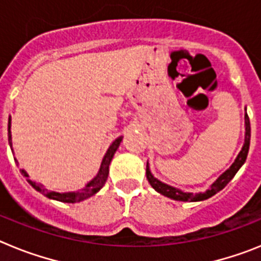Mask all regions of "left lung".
I'll return each mask as SVG.
<instances>
[{
  "label": "left lung",
  "mask_w": 261,
  "mask_h": 261,
  "mask_svg": "<svg viewBox=\"0 0 261 261\" xmlns=\"http://www.w3.org/2000/svg\"><path fill=\"white\" fill-rule=\"evenodd\" d=\"M244 144L242 146V150L239 151L238 156L235 158L234 163L230 166L227 170H226L223 174H221L220 176L217 177V180L214 181L211 186V188L205 191V192H199V193H192V192H184V191L179 190V188H175L172 186H168V184L163 183V181L158 180L150 171V166L149 162L146 163V177L150 186L153 187L154 190L156 191L161 195L166 196L168 199L175 200V201H188V202H195V201H204V200L209 199L212 196L216 195L217 192H220L221 190H223L227 183L231 180L232 177L235 176V174L239 171V168L244 165L246 162V158H247L248 149H250V140H251V126H250V119H248V115L246 112L244 115Z\"/></svg>",
  "instance_id": "1"
}]
</instances>
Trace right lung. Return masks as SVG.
I'll return each mask as SVG.
<instances>
[{"instance_id":"right-lung-1","label":"right lung","mask_w":261,"mask_h":261,"mask_svg":"<svg viewBox=\"0 0 261 261\" xmlns=\"http://www.w3.org/2000/svg\"><path fill=\"white\" fill-rule=\"evenodd\" d=\"M10 128H11V119L9 117L8 132H9V144H10V147H11L13 146V144H11ZM121 141H123V136L117 137L116 140H115V141L110 145L107 153H106L105 156H103L98 174H96L95 176H94V179H91V180H90L89 183L84 187V188H81V190H78V191H73V192H55V191H48L47 188H44V186H43V184L36 183V181L31 180L29 176V174H27L24 170H20V172H22L23 176L26 177V180L29 181V183L31 184V186L34 187V188H35L38 192H40V193H43L44 196H47L48 199L56 200V201H60V202H68V204L81 202V201H84V200L89 199V197H91V196L95 195L96 192H99V191L102 190L103 186L106 184V180H107L108 172H110V170H108V168H110V163H111V161H112V158H114V154L116 153V150L119 149L120 142Z\"/></svg>"}]
</instances>
